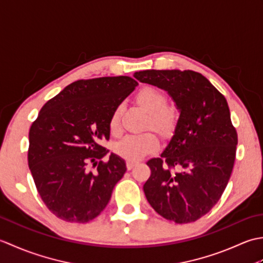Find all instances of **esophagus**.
<instances>
[{
	"mask_svg": "<svg viewBox=\"0 0 263 263\" xmlns=\"http://www.w3.org/2000/svg\"><path fill=\"white\" fill-rule=\"evenodd\" d=\"M137 165V161L136 160H131V159H128L127 161H126V167H127V170H132L133 167H135Z\"/></svg>",
	"mask_w": 263,
	"mask_h": 263,
	"instance_id": "obj_1",
	"label": "esophagus"
}]
</instances>
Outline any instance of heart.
<instances>
[{"label":"heart","instance_id":"obj_1","mask_svg":"<svg viewBox=\"0 0 263 263\" xmlns=\"http://www.w3.org/2000/svg\"><path fill=\"white\" fill-rule=\"evenodd\" d=\"M137 100L149 113L148 124H152L158 131L167 133L173 130L176 121L174 109L166 107L165 95L154 87H143L137 93ZM122 105L116 106L109 119V130L113 135L121 131ZM158 138L152 131L139 135L127 136L116 144L117 153L128 159H140L144 155L158 147Z\"/></svg>","mask_w":263,"mask_h":263}]
</instances>
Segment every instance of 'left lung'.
I'll return each mask as SVG.
<instances>
[{
  "label": "left lung",
  "mask_w": 263,
  "mask_h": 263,
  "mask_svg": "<svg viewBox=\"0 0 263 263\" xmlns=\"http://www.w3.org/2000/svg\"><path fill=\"white\" fill-rule=\"evenodd\" d=\"M135 78L164 89L180 110L174 136L160 157L147 163L146 198L167 220H198L219 201L235 161L237 133L227 100L191 70H146Z\"/></svg>",
  "instance_id": "1"
}]
</instances>
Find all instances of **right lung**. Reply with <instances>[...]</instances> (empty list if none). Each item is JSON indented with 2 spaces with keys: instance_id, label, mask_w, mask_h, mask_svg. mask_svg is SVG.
<instances>
[{
  "instance_id": "right-lung-1",
  "label": "right lung",
  "mask_w": 263,
  "mask_h": 263,
  "mask_svg": "<svg viewBox=\"0 0 263 263\" xmlns=\"http://www.w3.org/2000/svg\"><path fill=\"white\" fill-rule=\"evenodd\" d=\"M138 82L130 77L78 80L43 106L29 130L28 165L49 211L69 222L95 219L124 175V159L102 146L109 119ZM97 165L95 172L87 165Z\"/></svg>"
}]
</instances>
